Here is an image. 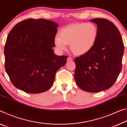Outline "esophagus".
I'll return each mask as SVG.
<instances>
[{"mask_svg": "<svg viewBox=\"0 0 127 127\" xmlns=\"http://www.w3.org/2000/svg\"><path fill=\"white\" fill-rule=\"evenodd\" d=\"M73 60V58L72 57H70V56H68L67 58V61H71V60Z\"/></svg>", "mask_w": 127, "mask_h": 127, "instance_id": "34e87169", "label": "esophagus"}]
</instances>
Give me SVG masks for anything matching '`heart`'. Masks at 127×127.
<instances>
[{"instance_id": "heart-1", "label": "heart", "mask_w": 127, "mask_h": 127, "mask_svg": "<svg viewBox=\"0 0 127 127\" xmlns=\"http://www.w3.org/2000/svg\"><path fill=\"white\" fill-rule=\"evenodd\" d=\"M98 29L94 24L80 23L63 28L60 36L55 38V45L60 51L67 49L70 44L72 53L77 55L88 53L95 45L98 37Z\"/></svg>"}]
</instances>
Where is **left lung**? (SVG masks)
Masks as SVG:
<instances>
[{"mask_svg":"<svg viewBox=\"0 0 127 127\" xmlns=\"http://www.w3.org/2000/svg\"><path fill=\"white\" fill-rule=\"evenodd\" d=\"M98 37L93 49L76 58L74 77L78 87L96 93L114 85L122 68L124 44L119 31L109 20L97 18Z\"/></svg>","mask_w":127,"mask_h":127,"instance_id":"1","label":"left lung"}]
</instances>
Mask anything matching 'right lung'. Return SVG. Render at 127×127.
Masks as SVG:
<instances>
[{"instance_id": "obj_1", "label": "right lung", "mask_w": 127, "mask_h": 127, "mask_svg": "<svg viewBox=\"0 0 127 127\" xmlns=\"http://www.w3.org/2000/svg\"><path fill=\"white\" fill-rule=\"evenodd\" d=\"M58 27L50 20L27 19L10 31L4 47L5 68L17 89L40 93L53 85L56 72L68 57L54 53Z\"/></svg>"}]
</instances>
